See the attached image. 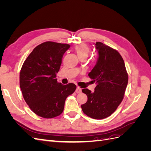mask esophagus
<instances>
[{"label": "esophagus", "instance_id": "1", "mask_svg": "<svg viewBox=\"0 0 151 151\" xmlns=\"http://www.w3.org/2000/svg\"><path fill=\"white\" fill-rule=\"evenodd\" d=\"M81 91H82L81 88H79V86H78V87H77L76 90V92L77 93H81Z\"/></svg>", "mask_w": 151, "mask_h": 151}]
</instances>
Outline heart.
I'll use <instances>...</instances> for the list:
<instances>
[{
	"label": "heart",
	"mask_w": 151,
	"mask_h": 151,
	"mask_svg": "<svg viewBox=\"0 0 151 151\" xmlns=\"http://www.w3.org/2000/svg\"><path fill=\"white\" fill-rule=\"evenodd\" d=\"M75 51L79 58L88 57L89 53V48L85 44H80L75 47Z\"/></svg>",
	"instance_id": "1"
}]
</instances>
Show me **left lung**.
<instances>
[{
  "label": "left lung",
  "instance_id": "1",
  "mask_svg": "<svg viewBox=\"0 0 151 151\" xmlns=\"http://www.w3.org/2000/svg\"><path fill=\"white\" fill-rule=\"evenodd\" d=\"M98 51L96 64L89 77L96 83L94 92L83 89L88 96L81 105L87 116L101 120L110 116L122 103L128 84V74L123 59L116 50L101 42H96Z\"/></svg>",
  "mask_w": 151,
  "mask_h": 151
}]
</instances>
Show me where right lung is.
I'll return each instance as SVG.
<instances>
[{"label":"right lung","instance_id":"obj_1","mask_svg":"<svg viewBox=\"0 0 151 151\" xmlns=\"http://www.w3.org/2000/svg\"><path fill=\"white\" fill-rule=\"evenodd\" d=\"M70 45L46 42L38 45L24 62L19 75L22 96L30 109L45 118L63 112L65 99L76 89L73 83L57 82L63 54Z\"/></svg>","mask_w":151,"mask_h":151}]
</instances>
